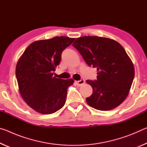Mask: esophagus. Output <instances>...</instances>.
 I'll return each mask as SVG.
<instances>
[{
    "mask_svg": "<svg viewBox=\"0 0 147 147\" xmlns=\"http://www.w3.org/2000/svg\"><path fill=\"white\" fill-rule=\"evenodd\" d=\"M75 82H76L77 85L80 86H81V85H82V84H84V82H85V81H84V80L83 78H82L78 81H76Z\"/></svg>",
    "mask_w": 147,
    "mask_h": 147,
    "instance_id": "1",
    "label": "esophagus"
}]
</instances>
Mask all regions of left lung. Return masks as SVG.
Returning a JSON list of instances; mask_svg holds the SVG:
<instances>
[{
  "label": "left lung",
  "mask_w": 147,
  "mask_h": 147,
  "mask_svg": "<svg viewBox=\"0 0 147 147\" xmlns=\"http://www.w3.org/2000/svg\"><path fill=\"white\" fill-rule=\"evenodd\" d=\"M89 66L96 68V80H87L93 94L86 98L89 106L108 111L127 97L134 78V67L125 50L113 39L98 36L77 38L73 44Z\"/></svg>",
  "instance_id": "left-lung-1"
}]
</instances>
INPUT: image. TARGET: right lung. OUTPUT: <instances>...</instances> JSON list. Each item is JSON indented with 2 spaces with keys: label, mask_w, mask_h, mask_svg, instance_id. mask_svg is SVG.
Returning a JSON list of instances; mask_svg holds the SVG:
<instances>
[{
  "label": "right lung",
  "mask_w": 147,
  "mask_h": 147,
  "mask_svg": "<svg viewBox=\"0 0 147 147\" xmlns=\"http://www.w3.org/2000/svg\"><path fill=\"white\" fill-rule=\"evenodd\" d=\"M75 38L59 36L34 41L20 57L16 66L19 93L25 102L37 112L51 114L61 109L66 101L72 78L53 76L61 53Z\"/></svg>",
  "instance_id": "1"
}]
</instances>
